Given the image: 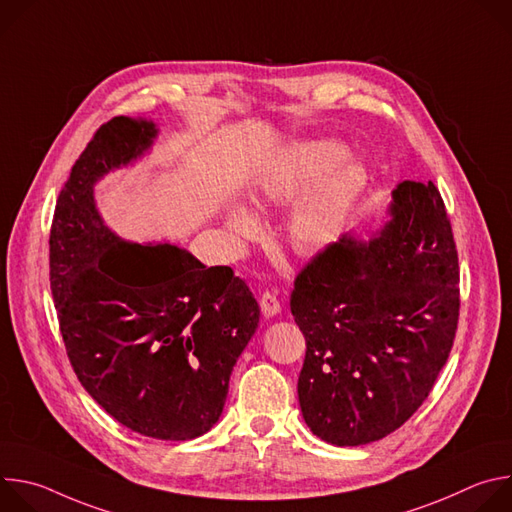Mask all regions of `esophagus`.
<instances>
[{
	"mask_svg": "<svg viewBox=\"0 0 512 512\" xmlns=\"http://www.w3.org/2000/svg\"><path fill=\"white\" fill-rule=\"evenodd\" d=\"M259 306H261V312H263L265 318H273V316H277L279 310H281L275 291H263L261 300H259Z\"/></svg>",
	"mask_w": 512,
	"mask_h": 512,
	"instance_id": "esophagus-1",
	"label": "esophagus"
}]
</instances>
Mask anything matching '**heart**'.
Returning <instances> with one entry per match:
<instances>
[{
  "label": "heart",
  "instance_id": "b5f03b06",
  "mask_svg": "<svg viewBox=\"0 0 512 512\" xmlns=\"http://www.w3.org/2000/svg\"><path fill=\"white\" fill-rule=\"evenodd\" d=\"M344 145L332 139H312L289 145L257 178L253 204L261 210L287 204L285 239L289 247L312 255L332 245L367 186V170L348 162ZM227 227L237 239H253L261 231L259 218L245 206H231Z\"/></svg>",
  "mask_w": 512,
  "mask_h": 512
}]
</instances>
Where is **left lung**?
Segmentation results:
<instances>
[{
	"label": "left lung",
	"mask_w": 512,
	"mask_h": 512,
	"mask_svg": "<svg viewBox=\"0 0 512 512\" xmlns=\"http://www.w3.org/2000/svg\"><path fill=\"white\" fill-rule=\"evenodd\" d=\"M391 196V221L320 251L289 300L306 336L302 415L340 448L383 440L419 409L458 328V251L440 190L405 180Z\"/></svg>",
	"instance_id": "obj_1"
}]
</instances>
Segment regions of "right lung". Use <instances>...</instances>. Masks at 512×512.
I'll use <instances>...</instances> for the list:
<instances>
[{
    "mask_svg": "<svg viewBox=\"0 0 512 512\" xmlns=\"http://www.w3.org/2000/svg\"><path fill=\"white\" fill-rule=\"evenodd\" d=\"M156 137L154 121L115 117L89 141L56 202L50 289L87 393L131 431L184 442L221 417L259 304L231 267L172 243L123 241L103 223L95 184Z\"/></svg>",
    "mask_w": 512,
    "mask_h": 512,
    "instance_id": "obj_1",
    "label": "right lung"
}]
</instances>
